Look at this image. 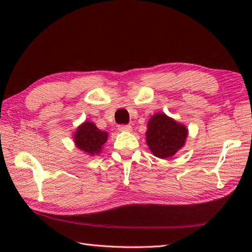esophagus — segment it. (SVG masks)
Instances as JSON below:
<instances>
[{"mask_svg":"<svg viewBox=\"0 0 252 252\" xmlns=\"http://www.w3.org/2000/svg\"><path fill=\"white\" fill-rule=\"evenodd\" d=\"M118 130L120 132H131L132 126L130 125H120L118 126Z\"/></svg>","mask_w":252,"mask_h":252,"instance_id":"esophagus-1","label":"esophagus"}]
</instances>
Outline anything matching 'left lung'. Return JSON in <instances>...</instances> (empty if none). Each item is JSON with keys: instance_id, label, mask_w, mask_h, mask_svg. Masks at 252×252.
<instances>
[{"instance_id": "8db88e82", "label": "left lung", "mask_w": 252, "mask_h": 252, "mask_svg": "<svg viewBox=\"0 0 252 252\" xmlns=\"http://www.w3.org/2000/svg\"><path fill=\"white\" fill-rule=\"evenodd\" d=\"M186 137V126L162 112L155 114L147 123V145L158 158L172 157L184 146Z\"/></svg>"}]
</instances>
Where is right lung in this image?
I'll return each instance as SVG.
<instances>
[{"instance_id":"obj_1","label":"right lung","mask_w":252,"mask_h":252,"mask_svg":"<svg viewBox=\"0 0 252 252\" xmlns=\"http://www.w3.org/2000/svg\"><path fill=\"white\" fill-rule=\"evenodd\" d=\"M108 138V133L100 131L93 122L85 121L73 134L76 146L91 156L98 155Z\"/></svg>"}]
</instances>
